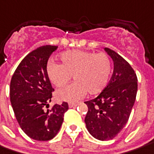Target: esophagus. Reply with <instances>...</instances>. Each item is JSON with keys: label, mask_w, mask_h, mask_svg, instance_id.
Segmentation results:
<instances>
[{"label": "esophagus", "mask_w": 154, "mask_h": 154, "mask_svg": "<svg viewBox=\"0 0 154 154\" xmlns=\"http://www.w3.org/2000/svg\"><path fill=\"white\" fill-rule=\"evenodd\" d=\"M77 104H78V103H73V102H70V103H68L69 107H70V108L75 107V106H77Z\"/></svg>", "instance_id": "esophagus-1"}]
</instances>
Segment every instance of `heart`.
Masks as SVG:
<instances>
[{
	"mask_svg": "<svg viewBox=\"0 0 154 154\" xmlns=\"http://www.w3.org/2000/svg\"><path fill=\"white\" fill-rule=\"evenodd\" d=\"M60 64L50 61L47 74L51 82L62 88L72 79L71 85L56 93L57 98L66 101H76L88 93L95 95L101 93L107 86L110 72V60L105 53L87 51H70L60 55Z\"/></svg>",
	"mask_w": 154,
	"mask_h": 154,
	"instance_id": "1",
	"label": "heart"
}]
</instances>
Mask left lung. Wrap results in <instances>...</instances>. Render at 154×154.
<instances>
[{
    "mask_svg": "<svg viewBox=\"0 0 154 154\" xmlns=\"http://www.w3.org/2000/svg\"><path fill=\"white\" fill-rule=\"evenodd\" d=\"M104 50L114 61L112 77L97 98L85 102L87 129L101 141L111 140L124 128L137 92V77L131 65L116 51Z\"/></svg>",
    "mask_w": 154,
    "mask_h": 154,
    "instance_id": "1",
    "label": "left lung"
}]
</instances>
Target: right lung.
I'll list each match as a JSON object with an SVG mask.
<instances>
[{
	"mask_svg": "<svg viewBox=\"0 0 154 154\" xmlns=\"http://www.w3.org/2000/svg\"><path fill=\"white\" fill-rule=\"evenodd\" d=\"M57 48L45 45L30 52L11 80L10 100L16 119L25 134L37 141L54 138L68 109L66 102L49 109L54 88L47 74V62Z\"/></svg>",
	"mask_w": 154,
	"mask_h": 154,
	"instance_id": "obj_1",
	"label": "right lung"
}]
</instances>
